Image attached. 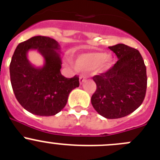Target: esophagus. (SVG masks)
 Masks as SVG:
<instances>
[{
    "mask_svg": "<svg viewBox=\"0 0 160 160\" xmlns=\"http://www.w3.org/2000/svg\"><path fill=\"white\" fill-rule=\"evenodd\" d=\"M85 80H86V77H84V76H81V77H80V84H82V83H83Z\"/></svg>",
    "mask_w": 160,
    "mask_h": 160,
    "instance_id": "obj_1",
    "label": "esophagus"
}]
</instances>
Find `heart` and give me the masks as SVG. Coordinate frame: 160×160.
Here are the masks:
<instances>
[{
	"instance_id": "heart-1",
	"label": "heart",
	"mask_w": 160,
	"mask_h": 160,
	"mask_svg": "<svg viewBox=\"0 0 160 160\" xmlns=\"http://www.w3.org/2000/svg\"><path fill=\"white\" fill-rule=\"evenodd\" d=\"M111 65V59L107 53L102 52L85 53L77 58L76 67L81 71H90L97 68L99 72L109 69Z\"/></svg>"
}]
</instances>
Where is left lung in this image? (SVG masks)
Instances as JSON below:
<instances>
[{"instance_id": "left-lung-1", "label": "left lung", "mask_w": 160, "mask_h": 160, "mask_svg": "<svg viewBox=\"0 0 160 160\" xmlns=\"http://www.w3.org/2000/svg\"><path fill=\"white\" fill-rule=\"evenodd\" d=\"M118 62L106 72L92 77L97 86L92 104L102 117H125L142 104L147 89L144 60L137 49L125 44L109 46Z\"/></svg>"}]
</instances>
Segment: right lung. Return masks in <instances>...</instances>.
Returning <instances> with one entry per match:
<instances>
[{"instance_id":"1","label":"right lung","mask_w":160,"mask_h":160,"mask_svg":"<svg viewBox=\"0 0 160 160\" xmlns=\"http://www.w3.org/2000/svg\"><path fill=\"white\" fill-rule=\"evenodd\" d=\"M37 49L44 58L41 68L32 66L27 52ZM60 45L53 38L35 36L19 43L9 66L12 87L19 104L30 113L52 116L65 107L70 92L80 85L79 77L66 78L61 73Z\"/></svg>"}]
</instances>
